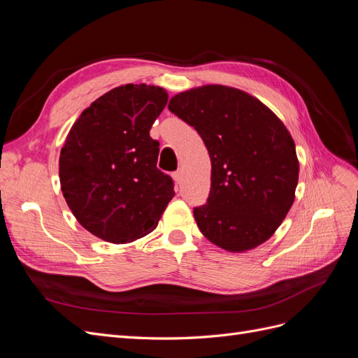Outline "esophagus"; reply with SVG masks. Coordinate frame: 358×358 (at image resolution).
Returning a JSON list of instances; mask_svg holds the SVG:
<instances>
[{
	"label": "esophagus",
	"instance_id": "34e87169",
	"mask_svg": "<svg viewBox=\"0 0 358 358\" xmlns=\"http://www.w3.org/2000/svg\"><path fill=\"white\" fill-rule=\"evenodd\" d=\"M173 179H175L178 183L182 182V170H176L175 173H173Z\"/></svg>",
	"mask_w": 358,
	"mask_h": 358
}]
</instances>
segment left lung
I'll list each match as a JSON object with an SVG mask.
<instances>
[{
  "label": "left lung",
  "mask_w": 358,
  "mask_h": 358,
  "mask_svg": "<svg viewBox=\"0 0 358 358\" xmlns=\"http://www.w3.org/2000/svg\"><path fill=\"white\" fill-rule=\"evenodd\" d=\"M169 110L194 127L209 150V197L194 208L200 231L231 252L266 242L287 216L299 180L285 125L252 95L221 85L180 92Z\"/></svg>",
  "instance_id": "obj_1"
}]
</instances>
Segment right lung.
Listing matches in <instances>:
<instances>
[{"mask_svg": "<svg viewBox=\"0 0 358 358\" xmlns=\"http://www.w3.org/2000/svg\"><path fill=\"white\" fill-rule=\"evenodd\" d=\"M167 100L158 86H117L83 110L61 149L64 199L103 241L149 234L175 196V182L157 167L159 142L149 136Z\"/></svg>", "mask_w": 358, "mask_h": 358, "instance_id": "obj_1", "label": "right lung"}]
</instances>
